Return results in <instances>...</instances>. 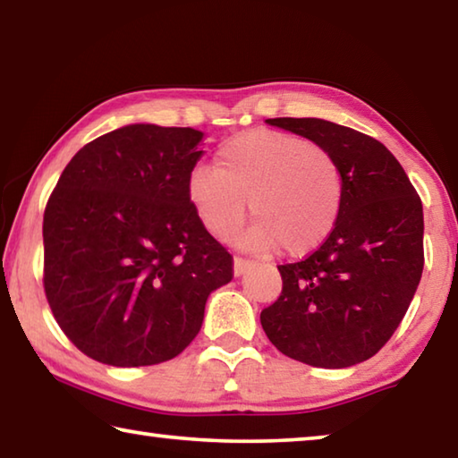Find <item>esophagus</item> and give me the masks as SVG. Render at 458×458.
Listing matches in <instances>:
<instances>
[{
	"mask_svg": "<svg viewBox=\"0 0 458 458\" xmlns=\"http://www.w3.org/2000/svg\"><path fill=\"white\" fill-rule=\"evenodd\" d=\"M252 268V262L250 260H244V259H234V276H240V275H244L246 270H250Z\"/></svg>",
	"mask_w": 458,
	"mask_h": 458,
	"instance_id": "esophagus-1",
	"label": "esophagus"
}]
</instances>
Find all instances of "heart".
Returning <instances> with one entry per match:
<instances>
[{"label":"heart","mask_w":458,"mask_h":458,"mask_svg":"<svg viewBox=\"0 0 458 458\" xmlns=\"http://www.w3.org/2000/svg\"><path fill=\"white\" fill-rule=\"evenodd\" d=\"M185 193L214 238L236 234L248 201L257 222L238 244L257 254L283 246L289 257H303L335 226L344 182L335 157L305 137L248 131L220 147L216 167L193 165Z\"/></svg>","instance_id":"obj_1"}]
</instances>
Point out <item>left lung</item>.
Listing matches in <instances>:
<instances>
[{
  "instance_id": "obj_1",
  "label": "left lung",
  "mask_w": 458,
  "mask_h": 458,
  "mask_svg": "<svg viewBox=\"0 0 458 458\" xmlns=\"http://www.w3.org/2000/svg\"><path fill=\"white\" fill-rule=\"evenodd\" d=\"M335 157L344 198L327 240L278 267L283 293L260 313L278 352L313 368L376 355L404 319L424 268L422 201L398 159L360 131L323 119H267Z\"/></svg>"
}]
</instances>
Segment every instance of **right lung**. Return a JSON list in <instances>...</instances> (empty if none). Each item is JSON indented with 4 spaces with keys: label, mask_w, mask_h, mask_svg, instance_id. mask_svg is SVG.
<instances>
[{
    "label": "right lung",
    "mask_w": 458,
    "mask_h": 458,
    "mask_svg": "<svg viewBox=\"0 0 458 458\" xmlns=\"http://www.w3.org/2000/svg\"><path fill=\"white\" fill-rule=\"evenodd\" d=\"M201 131L135 123L64 167L44 212V291L79 350L106 366L174 360L198 335L232 257L204 228L185 182Z\"/></svg>",
    "instance_id": "obj_1"
}]
</instances>
